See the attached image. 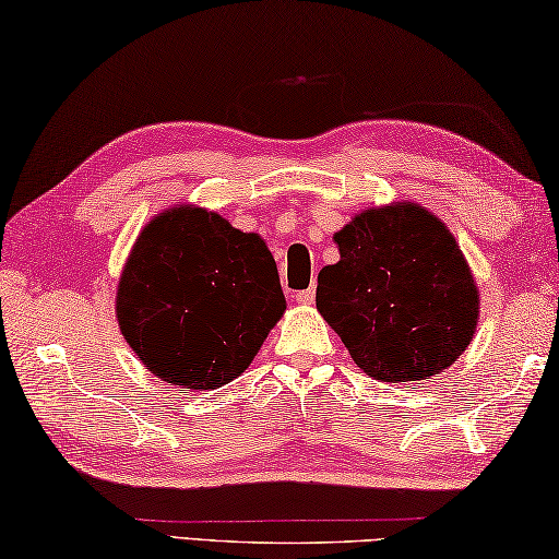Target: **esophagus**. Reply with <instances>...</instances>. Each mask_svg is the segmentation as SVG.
Wrapping results in <instances>:
<instances>
[{"label": "esophagus", "instance_id": "34e87169", "mask_svg": "<svg viewBox=\"0 0 559 559\" xmlns=\"http://www.w3.org/2000/svg\"><path fill=\"white\" fill-rule=\"evenodd\" d=\"M314 297H317V289H314V287L297 292V301H299V305H312Z\"/></svg>", "mask_w": 559, "mask_h": 559}]
</instances>
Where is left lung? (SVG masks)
<instances>
[{"label": "left lung", "instance_id": "left-lung-1", "mask_svg": "<svg viewBox=\"0 0 559 559\" xmlns=\"http://www.w3.org/2000/svg\"><path fill=\"white\" fill-rule=\"evenodd\" d=\"M342 260L317 277V309L359 369L420 381L471 344L478 289L445 225L414 203L366 210L334 235Z\"/></svg>", "mask_w": 559, "mask_h": 559}]
</instances>
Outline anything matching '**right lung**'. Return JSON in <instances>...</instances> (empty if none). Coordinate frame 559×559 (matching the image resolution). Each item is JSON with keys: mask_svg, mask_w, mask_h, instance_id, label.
I'll return each instance as SVG.
<instances>
[{"mask_svg": "<svg viewBox=\"0 0 559 559\" xmlns=\"http://www.w3.org/2000/svg\"><path fill=\"white\" fill-rule=\"evenodd\" d=\"M282 312L262 237L203 207L168 210L145 225L116 297L135 356L170 386L200 391L240 377Z\"/></svg>", "mask_w": 559, "mask_h": 559, "instance_id": "obj_1", "label": "right lung"}]
</instances>
